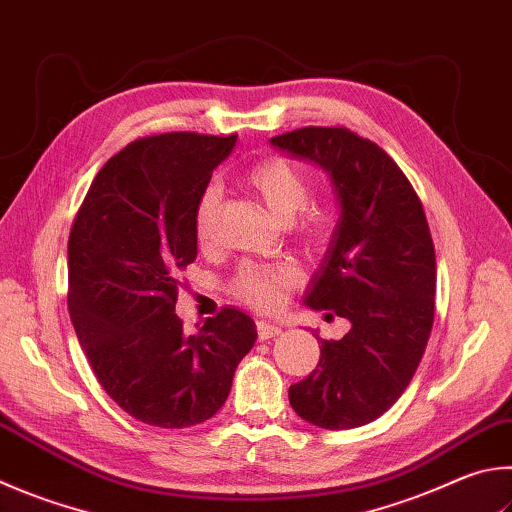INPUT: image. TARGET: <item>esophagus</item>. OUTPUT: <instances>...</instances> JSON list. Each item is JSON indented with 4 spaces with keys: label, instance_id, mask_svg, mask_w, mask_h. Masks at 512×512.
Masks as SVG:
<instances>
[{
    "label": "esophagus",
    "instance_id": "esophagus-1",
    "mask_svg": "<svg viewBox=\"0 0 512 512\" xmlns=\"http://www.w3.org/2000/svg\"><path fill=\"white\" fill-rule=\"evenodd\" d=\"M282 329L277 324H268V322H257V338L259 340H271L275 336H280Z\"/></svg>",
    "mask_w": 512,
    "mask_h": 512
}]
</instances>
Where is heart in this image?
Masks as SVG:
<instances>
[{"label":"heart","instance_id":"b5f03b06","mask_svg":"<svg viewBox=\"0 0 512 512\" xmlns=\"http://www.w3.org/2000/svg\"><path fill=\"white\" fill-rule=\"evenodd\" d=\"M246 183L250 185L259 201L264 203L275 221L291 224L300 215L311 199L309 176L300 165L288 159H268L255 165L246 174ZM221 201V188L217 183L203 190L197 203V237L201 244H210L217 228V210ZM333 226V215L327 210H313L304 224V237L311 244H324ZM297 282V273L286 264L271 266H248L232 282V291L246 304L262 311H275L284 304L286 295Z\"/></svg>","mask_w":512,"mask_h":512}]
</instances>
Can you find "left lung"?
I'll return each mask as SVG.
<instances>
[{"label": "left lung", "mask_w": 512, "mask_h": 512, "mask_svg": "<svg viewBox=\"0 0 512 512\" xmlns=\"http://www.w3.org/2000/svg\"><path fill=\"white\" fill-rule=\"evenodd\" d=\"M271 145L329 174L340 217L304 304L351 322L342 340L318 338V369L288 401L324 430L367 425L410 385L432 331L436 257L423 206L392 156L345 127H302Z\"/></svg>", "instance_id": "obj_1"}]
</instances>
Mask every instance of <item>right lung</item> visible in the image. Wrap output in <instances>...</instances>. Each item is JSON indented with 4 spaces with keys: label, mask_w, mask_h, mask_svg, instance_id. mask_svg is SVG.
I'll use <instances>...</instances> for the list:
<instances>
[{
    "label": "right lung",
    "mask_w": 512,
    "mask_h": 512,
    "mask_svg": "<svg viewBox=\"0 0 512 512\" xmlns=\"http://www.w3.org/2000/svg\"><path fill=\"white\" fill-rule=\"evenodd\" d=\"M232 136L172 132L129 143L96 174L69 235V313L102 389L141 423L179 430L226 403L257 340L237 309L188 336L176 273L197 259V203Z\"/></svg>",
    "instance_id": "add662e5"
}]
</instances>
